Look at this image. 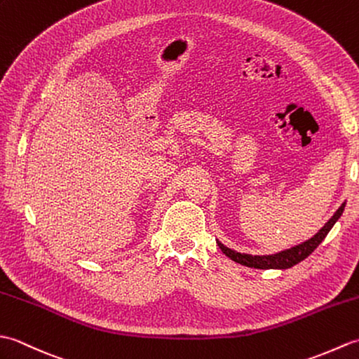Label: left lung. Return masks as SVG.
Instances as JSON below:
<instances>
[{"instance_id":"left-lung-1","label":"left lung","mask_w":359,"mask_h":359,"mask_svg":"<svg viewBox=\"0 0 359 359\" xmlns=\"http://www.w3.org/2000/svg\"><path fill=\"white\" fill-rule=\"evenodd\" d=\"M346 203H342L341 207L337 210V212L330 217L329 222H327L321 230H319L313 238L299 243V245H296L290 250L285 251H280V253L276 255H270V256H251V255H242L238 253V251L226 248L224 243L217 242L219 248L224 251V255L228 256L231 259V261L238 262L241 265H245V266H251V269H261V270H269V269H280V270H285L290 269V266H293L296 264H299L301 261H304L307 256H310L313 253L315 248L321 243L325 236L329 234V231L332 230V226L334 225V222L341 217L342 211H344Z\"/></svg>"}]
</instances>
